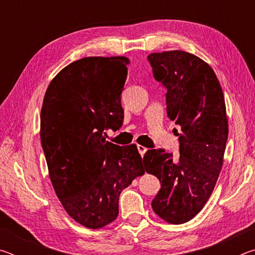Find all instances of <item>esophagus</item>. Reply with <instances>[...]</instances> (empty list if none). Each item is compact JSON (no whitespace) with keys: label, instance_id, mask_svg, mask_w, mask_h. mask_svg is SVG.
Masks as SVG:
<instances>
[{"label":"esophagus","instance_id":"1","mask_svg":"<svg viewBox=\"0 0 255 255\" xmlns=\"http://www.w3.org/2000/svg\"><path fill=\"white\" fill-rule=\"evenodd\" d=\"M137 149H138V152H139V154L141 155V156H143V155L147 152V148L145 147V146H143V145H137Z\"/></svg>","mask_w":255,"mask_h":255}]
</instances>
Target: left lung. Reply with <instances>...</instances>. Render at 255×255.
<instances>
[{"label": "left lung", "mask_w": 255, "mask_h": 255, "mask_svg": "<svg viewBox=\"0 0 255 255\" xmlns=\"http://www.w3.org/2000/svg\"><path fill=\"white\" fill-rule=\"evenodd\" d=\"M155 80L166 92V112L180 126V156L149 149L145 171L161 182L154 213L170 224L189 222L204 208L222 170L228 137L225 99L215 72L205 60L183 50L148 55Z\"/></svg>", "instance_id": "8db88e82"}]
</instances>
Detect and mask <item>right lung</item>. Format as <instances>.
I'll return each instance as SVG.
<instances>
[{"instance_id": "add662e5", "label": "right lung", "mask_w": 255, "mask_h": 255, "mask_svg": "<svg viewBox=\"0 0 255 255\" xmlns=\"http://www.w3.org/2000/svg\"><path fill=\"white\" fill-rule=\"evenodd\" d=\"M128 64L125 56L75 60L51 80L42 102L40 139L51 184L66 213L91 230L117 218L120 193L145 173L135 144H112L103 132L123 125Z\"/></svg>"}]
</instances>
